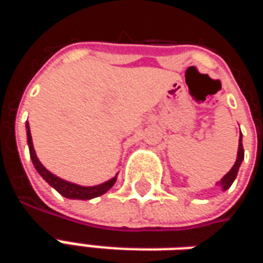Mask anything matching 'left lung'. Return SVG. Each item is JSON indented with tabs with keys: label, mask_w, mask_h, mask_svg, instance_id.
<instances>
[{
	"label": "left lung",
	"mask_w": 263,
	"mask_h": 263,
	"mask_svg": "<svg viewBox=\"0 0 263 263\" xmlns=\"http://www.w3.org/2000/svg\"><path fill=\"white\" fill-rule=\"evenodd\" d=\"M243 160V146H242V137H239V145H238V155H237V160H235V163L231 167V171L227 173L226 176L221 179L220 182L217 183V184H220L222 190H227V189L231 187V184L235 180V177L238 175V169H239V166L242 163Z\"/></svg>",
	"instance_id": "8db88e82"
}]
</instances>
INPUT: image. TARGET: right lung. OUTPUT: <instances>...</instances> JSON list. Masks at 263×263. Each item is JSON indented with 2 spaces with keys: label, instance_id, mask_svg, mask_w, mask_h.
<instances>
[{
  "label": "right lung",
  "instance_id": "right-lung-1",
  "mask_svg": "<svg viewBox=\"0 0 263 263\" xmlns=\"http://www.w3.org/2000/svg\"><path fill=\"white\" fill-rule=\"evenodd\" d=\"M26 137H28V146H29V155H31L32 163L35 166V169L37 171V173L46 180V182L54 189L58 190L63 197L66 198H74V200H90V198L98 197L101 194L107 193L109 189L114 186V183L117 182V176L109 179L105 183H101L98 186H79V184H74V183H70L67 180H63L60 177L54 176L53 173L45 167V166L41 163V160L37 159L36 154H35V149H33V143H32V135L31 129H29V124L26 122Z\"/></svg>",
  "mask_w": 263,
  "mask_h": 263
}]
</instances>
